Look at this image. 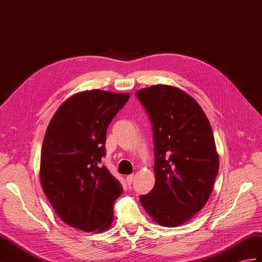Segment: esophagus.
Instances as JSON below:
<instances>
[{"mask_svg": "<svg viewBox=\"0 0 262 262\" xmlns=\"http://www.w3.org/2000/svg\"><path fill=\"white\" fill-rule=\"evenodd\" d=\"M133 181H134V175H133V174H132V175H127V176H126V182H127V184L130 185V184L133 183Z\"/></svg>", "mask_w": 262, "mask_h": 262, "instance_id": "1", "label": "esophagus"}]
</instances>
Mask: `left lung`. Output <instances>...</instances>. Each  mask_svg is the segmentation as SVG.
Instances as JSON below:
<instances>
[{
	"label": "left lung",
	"mask_w": 262,
	"mask_h": 262,
	"mask_svg": "<svg viewBox=\"0 0 262 262\" xmlns=\"http://www.w3.org/2000/svg\"><path fill=\"white\" fill-rule=\"evenodd\" d=\"M153 124L155 186L139 196L163 227L186 223L208 202L219 171L210 121L198 101L178 87L155 84L136 91Z\"/></svg>",
	"instance_id": "8db88e82"
}]
</instances>
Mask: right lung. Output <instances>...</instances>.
Masks as SVG:
<instances>
[{"label": "right lung", "instance_id": "add662e5", "mask_svg": "<svg viewBox=\"0 0 262 262\" xmlns=\"http://www.w3.org/2000/svg\"><path fill=\"white\" fill-rule=\"evenodd\" d=\"M129 98L99 89L67 99L48 125L41 149L40 183L58 216L83 232L112 227L113 205L123 186L108 169L105 156L108 125Z\"/></svg>", "mask_w": 262, "mask_h": 262}]
</instances>
